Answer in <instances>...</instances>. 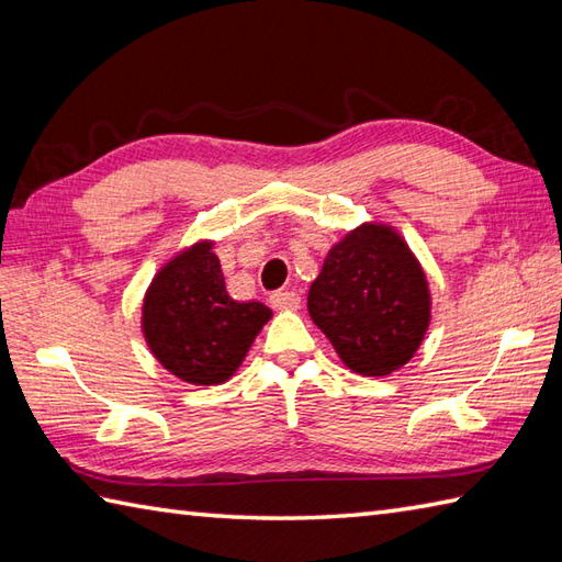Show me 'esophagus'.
I'll return each mask as SVG.
<instances>
[{
    "instance_id": "obj_1",
    "label": "esophagus",
    "mask_w": 562,
    "mask_h": 562,
    "mask_svg": "<svg viewBox=\"0 0 562 562\" xmlns=\"http://www.w3.org/2000/svg\"><path fill=\"white\" fill-rule=\"evenodd\" d=\"M269 303L277 310H297L301 307V295L295 291H277L269 297Z\"/></svg>"
}]
</instances>
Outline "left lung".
Segmentation results:
<instances>
[{
    "instance_id": "8db88e82",
    "label": "left lung",
    "mask_w": 562,
    "mask_h": 562,
    "mask_svg": "<svg viewBox=\"0 0 562 562\" xmlns=\"http://www.w3.org/2000/svg\"><path fill=\"white\" fill-rule=\"evenodd\" d=\"M307 310L348 370L384 378L404 368L426 339L432 295L402 233L366 221L331 245L310 285Z\"/></svg>"
}]
</instances>
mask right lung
I'll return each mask as SVG.
<instances>
[{"mask_svg":"<svg viewBox=\"0 0 562 562\" xmlns=\"http://www.w3.org/2000/svg\"><path fill=\"white\" fill-rule=\"evenodd\" d=\"M214 240H196L166 259L142 303L148 351L187 384H223L235 375L271 310L233 301Z\"/></svg>","mask_w":562,"mask_h":562,"instance_id":"1","label":"right lung"}]
</instances>
